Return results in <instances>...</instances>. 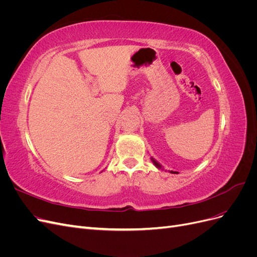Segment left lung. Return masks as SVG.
Segmentation results:
<instances>
[{"instance_id": "1", "label": "left lung", "mask_w": 257, "mask_h": 257, "mask_svg": "<svg viewBox=\"0 0 257 257\" xmlns=\"http://www.w3.org/2000/svg\"><path fill=\"white\" fill-rule=\"evenodd\" d=\"M151 161H152V163L154 164V166L157 167V168H159V169H164V167H163V166L160 164V163H159L158 161H155L153 158H151ZM165 172H166V170H165ZM168 172H169L170 174H179L178 172H174V170H168Z\"/></svg>"}]
</instances>
